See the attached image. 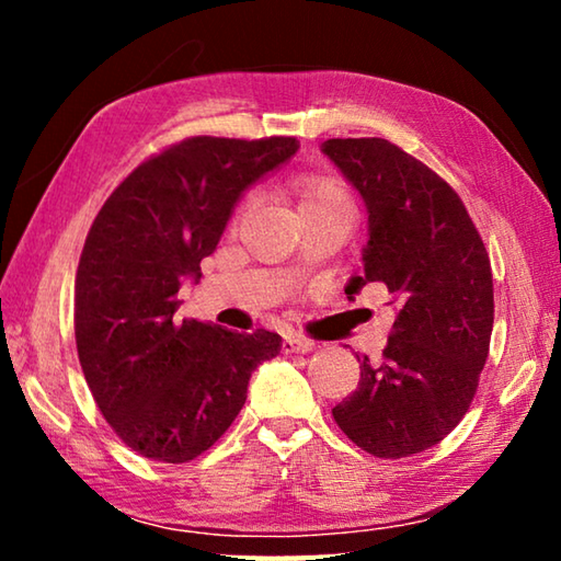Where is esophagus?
Listing matches in <instances>:
<instances>
[{"mask_svg":"<svg viewBox=\"0 0 561 561\" xmlns=\"http://www.w3.org/2000/svg\"><path fill=\"white\" fill-rule=\"evenodd\" d=\"M311 348H314V341H309V339L289 336V339L282 341V354H287V356H291V354H307V351H311Z\"/></svg>","mask_w":561,"mask_h":561,"instance_id":"34e87169","label":"esophagus"}]
</instances>
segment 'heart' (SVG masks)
<instances>
[{"label": "heart", "mask_w": 561, "mask_h": 561, "mask_svg": "<svg viewBox=\"0 0 561 561\" xmlns=\"http://www.w3.org/2000/svg\"><path fill=\"white\" fill-rule=\"evenodd\" d=\"M291 195L297 201V213L301 215H311V213H339L346 210L351 213V201L346 195V190L341 187L334 178L329 175H297L291 180ZM252 197H244L237 207V217H242L247 210H250Z\"/></svg>", "instance_id": "b5f03b06"}]
</instances>
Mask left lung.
Instances as JSON below:
<instances>
[{
  "label": "left lung",
  "mask_w": 561,
  "mask_h": 561,
  "mask_svg": "<svg viewBox=\"0 0 561 561\" xmlns=\"http://www.w3.org/2000/svg\"><path fill=\"white\" fill-rule=\"evenodd\" d=\"M364 197V277L348 299L381 282L396 307L383 358L360 360V381L334 421L360 450L408 458L462 421L488 360L495 299L485 244L458 193L421 160L383 138L321 144Z\"/></svg>",
  "instance_id": "obj_1"
}]
</instances>
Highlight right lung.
Wrapping results in <instances>:
<instances>
[{
	"instance_id": "right-lung-1",
	"label": "right lung",
	"mask_w": 561,
	"mask_h": 561,
	"mask_svg": "<svg viewBox=\"0 0 561 561\" xmlns=\"http://www.w3.org/2000/svg\"><path fill=\"white\" fill-rule=\"evenodd\" d=\"M299 140L195 136L140 163L113 190L83 244L73 294L79 360L103 417L148 460L187 462L230 428L250 376L282 336L175 317L250 185Z\"/></svg>"
}]
</instances>
